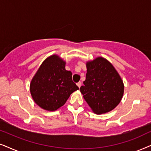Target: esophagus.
Here are the masks:
<instances>
[{
    "label": "esophagus",
    "mask_w": 151,
    "mask_h": 151,
    "mask_svg": "<svg viewBox=\"0 0 151 151\" xmlns=\"http://www.w3.org/2000/svg\"><path fill=\"white\" fill-rule=\"evenodd\" d=\"M81 84H82L81 82V81H79V82H78V83H77V85L78 87L80 88V87H81Z\"/></svg>",
    "instance_id": "esophagus-1"
}]
</instances>
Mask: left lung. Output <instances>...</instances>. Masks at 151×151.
I'll use <instances>...</instances> for the list:
<instances>
[{
	"label": "left lung",
	"instance_id": "obj_1",
	"mask_svg": "<svg viewBox=\"0 0 151 151\" xmlns=\"http://www.w3.org/2000/svg\"><path fill=\"white\" fill-rule=\"evenodd\" d=\"M87 73L80 91L94 113L111 111L121 101L124 86L115 68L103 57L86 63Z\"/></svg>",
	"mask_w": 151,
	"mask_h": 151
}]
</instances>
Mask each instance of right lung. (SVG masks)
<instances>
[{
	"label": "right lung",
	"instance_id": "obj_1",
	"mask_svg": "<svg viewBox=\"0 0 151 151\" xmlns=\"http://www.w3.org/2000/svg\"><path fill=\"white\" fill-rule=\"evenodd\" d=\"M32 99L44 110L55 111L65 104L72 92L79 90L72 81V72L59 56L47 57L30 83Z\"/></svg>",
	"mask_w": 151,
	"mask_h": 151
}]
</instances>
